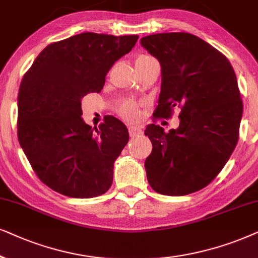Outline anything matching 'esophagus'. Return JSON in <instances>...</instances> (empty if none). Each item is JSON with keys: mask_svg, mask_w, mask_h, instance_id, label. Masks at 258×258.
<instances>
[{"mask_svg": "<svg viewBox=\"0 0 258 258\" xmlns=\"http://www.w3.org/2000/svg\"><path fill=\"white\" fill-rule=\"evenodd\" d=\"M130 130V136L131 137H137L139 135H142V127L140 126H137V125H131L128 127Z\"/></svg>", "mask_w": 258, "mask_h": 258, "instance_id": "1", "label": "esophagus"}]
</instances>
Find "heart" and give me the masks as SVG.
Masks as SVG:
<instances>
[{"label": "heart", "mask_w": 258, "mask_h": 258, "mask_svg": "<svg viewBox=\"0 0 258 258\" xmlns=\"http://www.w3.org/2000/svg\"><path fill=\"white\" fill-rule=\"evenodd\" d=\"M150 56H147V55H142V56H139L138 59H149ZM121 113L123 116H126V118H133V116L137 115V107L135 105H126L125 107L121 109Z\"/></svg>", "instance_id": "heart-1"}]
</instances>
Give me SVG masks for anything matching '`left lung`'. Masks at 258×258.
Listing matches in <instances>:
<instances>
[{
	"label": "left lung",
	"mask_w": 258,
	"mask_h": 258,
	"mask_svg": "<svg viewBox=\"0 0 258 258\" xmlns=\"http://www.w3.org/2000/svg\"><path fill=\"white\" fill-rule=\"evenodd\" d=\"M140 43L161 67L153 115L167 119L173 107L180 108L178 128L165 133L156 123L146 127L153 146L145 160L147 180L165 196L202 190L238 142L243 104L235 71L221 51L192 34H153Z\"/></svg>",
	"instance_id": "obj_1"
}]
</instances>
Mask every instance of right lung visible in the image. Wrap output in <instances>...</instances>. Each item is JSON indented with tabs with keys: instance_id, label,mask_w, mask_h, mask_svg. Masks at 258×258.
<instances>
[{
	"instance_id": "add662e5",
	"label": "right lung",
	"mask_w": 258,
	"mask_h": 258,
	"mask_svg": "<svg viewBox=\"0 0 258 258\" xmlns=\"http://www.w3.org/2000/svg\"><path fill=\"white\" fill-rule=\"evenodd\" d=\"M138 35L82 33L47 46L23 77L17 97V138L40 180L73 198L104 195L128 130L114 116L99 127L81 118L85 95L101 92L113 63Z\"/></svg>"
}]
</instances>
